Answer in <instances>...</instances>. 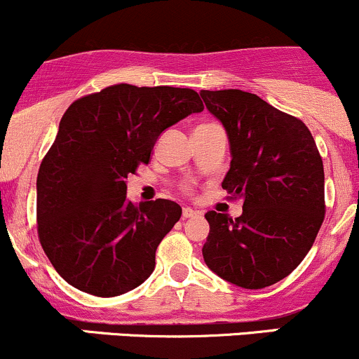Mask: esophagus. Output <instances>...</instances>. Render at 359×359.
<instances>
[{
	"instance_id": "34e87169",
	"label": "esophagus",
	"mask_w": 359,
	"mask_h": 359,
	"mask_svg": "<svg viewBox=\"0 0 359 359\" xmlns=\"http://www.w3.org/2000/svg\"><path fill=\"white\" fill-rule=\"evenodd\" d=\"M199 211L198 210H192V208H184L182 210V217L184 218H196V217H199Z\"/></svg>"
}]
</instances>
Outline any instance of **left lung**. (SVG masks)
I'll return each instance as SVG.
<instances>
[{
  "label": "left lung",
  "instance_id": "left-lung-1",
  "mask_svg": "<svg viewBox=\"0 0 359 359\" xmlns=\"http://www.w3.org/2000/svg\"><path fill=\"white\" fill-rule=\"evenodd\" d=\"M229 137L222 187L243 199L236 220L208 211L203 258L211 271L244 289H263L296 269L322 227L325 175L308 127L256 94L201 90Z\"/></svg>",
  "mask_w": 359,
  "mask_h": 359
}]
</instances>
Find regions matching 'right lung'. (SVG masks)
Wrapping results in <instances>:
<instances>
[{"label": "right lung", "instance_id": "obj_1", "mask_svg": "<svg viewBox=\"0 0 359 359\" xmlns=\"http://www.w3.org/2000/svg\"><path fill=\"white\" fill-rule=\"evenodd\" d=\"M203 108L192 89L130 84L70 104L36 184L41 246L70 285L113 297L153 273L158 244L182 208L170 199L134 205L126 179L168 127Z\"/></svg>", "mask_w": 359, "mask_h": 359}]
</instances>
